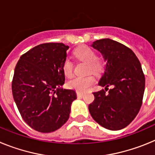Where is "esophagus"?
<instances>
[{
  "instance_id": "obj_1",
  "label": "esophagus",
  "mask_w": 155,
  "mask_h": 155,
  "mask_svg": "<svg viewBox=\"0 0 155 155\" xmlns=\"http://www.w3.org/2000/svg\"><path fill=\"white\" fill-rule=\"evenodd\" d=\"M84 95V94L82 92H79V91H77V96L78 97V98H81V97H82Z\"/></svg>"
}]
</instances>
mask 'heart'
I'll list each match as a JSON object with an SVG mask.
<instances>
[{
    "label": "heart",
    "mask_w": 155,
    "mask_h": 155,
    "mask_svg": "<svg viewBox=\"0 0 155 155\" xmlns=\"http://www.w3.org/2000/svg\"><path fill=\"white\" fill-rule=\"evenodd\" d=\"M74 55L81 61L87 63V73L98 75L101 74L103 69V65L97 57V53L91 48L87 46H82L77 48L74 51ZM63 71L66 77L71 78L74 74V65L71 60L67 59L63 64ZM94 82V78L92 75H87L86 77H78L69 81L68 85L70 88L76 90L79 92H84L87 91Z\"/></svg>",
    "instance_id": "b5f03b06"
}]
</instances>
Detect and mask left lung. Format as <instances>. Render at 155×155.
<instances>
[{
	"label": "left lung",
	"mask_w": 155,
	"mask_h": 155,
	"mask_svg": "<svg viewBox=\"0 0 155 155\" xmlns=\"http://www.w3.org/2000/svg\"><path fill=\"white\" fill-rule=\"evenodd\" d=\"M92 46L106 61L98 83L105 88L93 93L89 113L104 128L119 130L130 124L141 107L145 87L141 64L130 48L113 39H98Z\"/></svg>",
	"instance_id": "8db88e82"
}]
</instances>
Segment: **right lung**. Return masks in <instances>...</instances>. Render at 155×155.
<instances>
[{
    "label": "right lung",
    "instance_id": "add662e5",
    "mask_svg": "<svg viewBox=\"0 0 155 155\" xmlns=\"http://www.w3.org/2000/svg\"><path fill=\"white\" fill-rule=\"evenodd\" d=\"M69 46L47 42L22 54L15 68L12 89L19 113L35 130L50 133L69 119L77 98L74 90L64 89L63 64Z\"/></svg>",
    "mask_w": 155,
    "mask_h": 155
}]
</instances>
